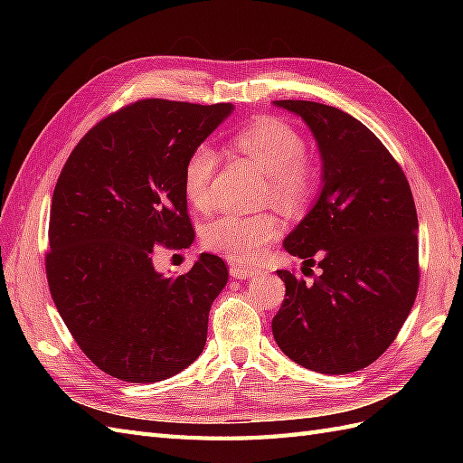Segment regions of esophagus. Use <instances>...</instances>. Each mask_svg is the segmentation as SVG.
<instances>
[{"label":"esophagus","mask_w":463,"mask_h":463,"mask_svg":"<svg viewBox=\"0 0 463 463\" xmlns=\"http://www.w3.org/2000/svg\"><path fill=\"white\" fill-rule=\"evenodd\" d=\"M230 272H232V276L237 278V279H247V278H253V276L260 274V270L250 269V266H245V264H240V262H232Z\"/></svg>","instance_id":"1"}]
</instances>
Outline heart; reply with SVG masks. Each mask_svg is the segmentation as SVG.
<instances>
[{
    "instance_id": "heart-1",
    "label": "heart",
    "mask_w": 463,
    "mask_h": 463,
    "mask_svg": "<svg viewBox=\"0 0 463 463\" xmlns=\"http://www.w3.org/2000/svg\"><path fill=\"white\" fill-rule=\"evenodd\" d=\"M232 145L269 175L266 199L284 213H299L313 199L317 167L305 158L303 137L289 123L259 118L237 131ZM220 154L210 143L194 146L184 167V193L191 206L208 210L213 204V177ZM279 232L274 214H222L203 233L206 249L235 262L257 260Z\"/></svg>"
}]
</instances>
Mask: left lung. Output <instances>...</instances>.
I'll use <instances>...</instances> for the list:
<instances>
[{
  "instance_id": "obj_1",
  "label": "left lung",
  "mask_w": 463,
  "mask_h": 463,
  "mask_svg": "<svg viewBox=\"0 0 463 463\" xmlns=\"http://www.w3.org/2000/svg\"><path fill=\"white\" fill-rule=\"evenodd\" d=\"M309 128L320 154V191L284 240L311 264L313 284L278 270L286 299L272 318L278 347L298 365L347 374L381 357L408 318L419 286L417 213L402 167L373 131L345 111L276 100Z\"/></svg>"
}]
</instances>
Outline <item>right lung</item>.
<instances>
[{
	"label": "right lung",
	"instance_id": "add662e5",
	"mask_svg": "<svg viewBox=\"0 0 463 463\" xmlns=\"http://www.w3.org/2000/svg\"><path fill=\"white\" fill-rule=\"evenodd\" d=\"M233 104L141 100L92 128L55 184L46 274L52 299L98 369L158 383L206 344L226 262L203 253L187 274L154 269L156 245L189 247L184 167Z\"/></svg>",
	"mask_w": 463,
	"mask_h": 463
}]
</instances>
